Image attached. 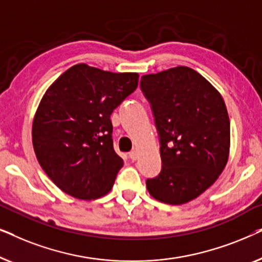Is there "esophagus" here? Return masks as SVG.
<instances>
[{"mask_svg":"<svg viewBox=\"0 0 262 262\" xmlns=\"http://www.w3.org/2000/svg\"><path fill=\"white\" fill-rule=\"evenodd\" d=\"M128 157H130L132 161H136L138 159V152L136 151V150H134V151H131L130 154H128Z\"/></svg>","mask_w":262,"mask_h":262,"instance_id":"esophagus-1","label":"esophagus"}]
</instances>
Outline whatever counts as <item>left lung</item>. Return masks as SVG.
<instances>
[{
    "label": "left lung",
    "mask_w": 262,
    "mask_h": 262,
    "mask_svg": "<svg viewBox=\"0 0 262 262\" xmlns=\"http://www.w3.org/2000/svg\"><path fill=\"white\" fill-rule=\"evenodd\" d=\"M141 89L151 105L162 160L146 188L161 203L191 202L214 184L228 162L230 120L224 100L188 67L144 75Z\"/></svg>",
    "instance_id": "8db88e82"
}]
</instances>
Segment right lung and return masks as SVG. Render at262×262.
<instances>
[{"instance_id":"right-lung-1","label":"right lung","mask_w":262,"mask_h":262,"mask_svg":"<svg viewBox=\"0 0 262 262\" xmlns=\"http://www.w3.org/2000/svg\"><path fill=\"white\" fill-rule=\"evenodd\" d=\"M137 73H111L81 63L42 96L32 126L38 162L63 192L91 200L113 187L123 159L113 149L111 114L138 85Z\"/></svg>"}]
</instances>
